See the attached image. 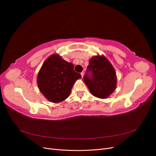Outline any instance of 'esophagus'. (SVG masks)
Wrapping results in <instances>:
<instances>
[{
	"mask_svg": "<svg viewBox=\"0 0 156 156\" xmlns=\"http://www.w3.org/2000/svg\"><path fill=\"white\" fill-rule=\"evenodd\" d=\"M81 76H82V77H83V75H84V72H81Z\"/></svg>",
	"mask_w": 156,
	"mask_h": 156,
	"instance_id": "obj_1",
	"label": "esophagus"
}]
</instances>
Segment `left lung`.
I'll list each match as a JSON object with an SVG mask.
<instances>
[{
  "label": "left lung",
  "mask_w": 156,
  "mask_h": 156,
  "mask_svg": "<svg viewBox=\"0 0 156 156\" xmlns=\"http://www.w3.org/2000/svg\"><path fill=\"white\" fill-rule=\"evenodd\" d=\"M84 81L93 96L107 98L116 87L115 70L105 56H93L89 61Z\"/></svg>",
  "instance_id": "1"
}]
</instances>
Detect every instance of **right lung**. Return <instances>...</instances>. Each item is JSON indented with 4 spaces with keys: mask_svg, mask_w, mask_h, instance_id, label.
Instances as JSON below:
<instances>
[{
    "mask_svg": "<svg viewBox=\"0 0 156 156\" xmlns=\"http://www.w3.org/2000/svg\"><path fill=\"white\" fill-rule=\"evenodd\" d=\"M73 67L72 62L64 60L57 54L47 58L37 77V86L47 100L59 103L69 97L76 80L81 77Z\"/></svg>",
    "mask_w": 156,
    "mask_h": 156,
    "instance_id": "1",
    "label": "right lung"
}]
</instances>
